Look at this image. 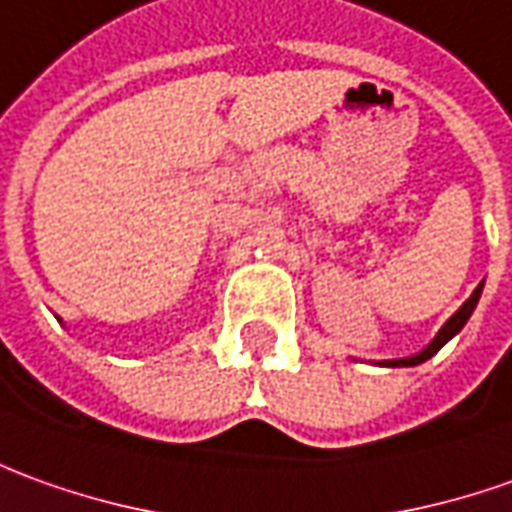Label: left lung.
Listing matches in <instances>:
<instances>
[{
	"instance_id": "left-lung-1",
	"label": "left lung",
	"mask_w": 512,
	"mask_h": 512,
	"mask_svg": "<svg viewBox=\"0 0 512 512\" xmlns=\"http://www.w3.org/2000/svg\"><path fill=\"white\" fill-rule=\"evenodd\" d=\"M480 293H482V282L477 285V288H474V293H471L466 302H463V307L457 310L455 316H452L449 321H446V324H443L441 332H438V335L432 338V343L427 346V349H424V352H418V355H413V357H402V360H385L382 366H418V363L430 360V357L435 355L438 349H441L443 343L449 341V338H455L457 332L463 330V324H466L468 316L474 313V307H477V302H480Z\"/></svg>"
}]
</instances>
